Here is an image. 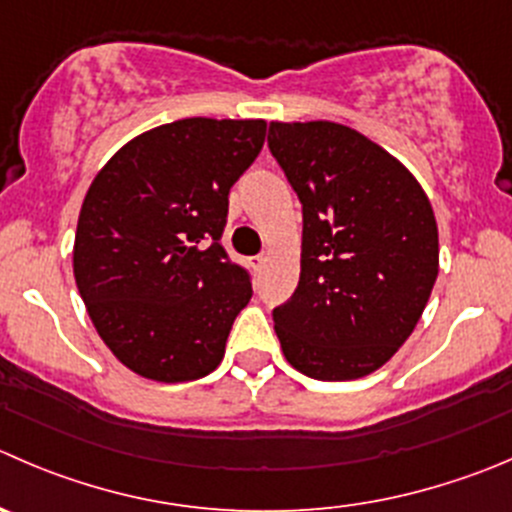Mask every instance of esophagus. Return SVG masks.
<instances>
[{"label":"esophagus","instance_id":"esophagus-1","mask_svg":"<svg viewBox=\"0 0 512 512\" xmlns=\"http://www.w3.org/2000/svg\"><path fill=\"white\" fill-rule=\"evenodd\" d=\"M265 260H267L265 255H255V257H250V265L255 267V270H260V267L265 265Z\"/></svg>","mask_w":512,"mask_h":512}]
</instances>
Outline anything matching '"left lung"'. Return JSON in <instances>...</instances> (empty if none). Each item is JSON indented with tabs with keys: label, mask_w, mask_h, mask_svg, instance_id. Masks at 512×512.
I'll return each instance as SVG.
<instances>
[{
	"label": "left lung",
	"mask_w": 512,
	"mask_h": 512,
	"mask_svg": "<svg viewBox=\"0 0 512 512\" xmlns=\"http://www.w3.org/2000/svg\"><path fill=\"white\" fill-rule=\"evenodd\" d=\"M272 157L302 202L300 282L272 310L287 362L315 380L382 367L438 277V225L420 182L337 122H270Z\"/></svg>",
	"instance_id": "obj_1"
}]
</instances>
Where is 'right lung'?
<instances>
[{"instance_id": "add662e5", "label": "right lung", "mask_w": 512, "mask_h": 512, "mask_svg": "<svg viewBox=\"0 0 512 512\" xmlns=\"http://www.w3.org/2000/svg\"><path fill=\"white\" fill-rule=\"evenodd\" d=\"M265 130V119H177L127 142L89 185L74 280L104 345L137 375L187 382L222 362L252 297L220 245L227 197Z\"/></svg>"}]
</instances>
